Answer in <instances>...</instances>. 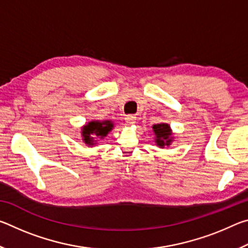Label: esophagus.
Returning <instances> with one entry per match:
<instances>
[{
    "mask_svg": "<svg viewBox=\"0 0 248 248\" xmlns=\"http://www.w3.org/2000/svg\"><path fill=\"white\" fill-rule=\"evenodd\" d=\"M124 119H125V123H127V124H134V123H136L137 117L133 116V115H128Z\"/></svg>",
    "mask_w": 248,
    "mask_h": 248,
    "instance_id": "esophagus-1",
    "label": "esophagus"
}]
</instances>
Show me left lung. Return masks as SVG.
I'll list each match as a JSON object with an SVG mask.
<instances>
[{
	"label": "left lung",
	"mask_w": 248,
	"mask_h": 248,
	"mask_svg": "<svg viewBox=\"0 0 248 248\" xmlns=\"http://www.w3.org/2000/svg\"><path fill=\"white\" fill-rule=\"evenodd\" d=\"M153 130L155 132V136H156V143L159 146H164L165 144L169 145L170 139V125H167L166 124H155L153 127Z\"/></svg>",
	"instance_id": "obj_1"
}]
</instances>
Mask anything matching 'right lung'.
<instances>
[{
	"instance_id": "right-lung-1",
	"label": "right lung",
	"mask_w": 248,
	"mask_h": 248,
	"mask_svg": "<svg viewBox=\"0 0 248 248\" xmlns=\"http://www.w3.org/2000/svg\"><path fill=\"white\" fill-rule=\"evenodd\" d=\"M112 128V124L110 121H104V123H99V121H92L89 124H86L83 128V137L84 141L86 144L94 145V138L91 137V134L98 137H105L110 131Z\"/></svg>"
}]
</instances>
